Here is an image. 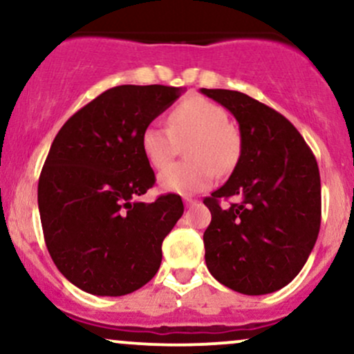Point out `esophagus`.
Segmentation results:
<instances>
[{"instance_id": "1", "label": "esophagus", "mask_w": 354, "mask_h": 354, "mask_svg": "<svg viewBox=\"0 0 354 354\" xmlns=\"http://www.w3.org/2000/svg\"><path fill=\"white\" fill-rule=\"evenodd\" d=\"M196 200H193V198H189V196H186L185 198V206L186 208H189V206H193V205H196Z\"/></svg>"}]
</instances>
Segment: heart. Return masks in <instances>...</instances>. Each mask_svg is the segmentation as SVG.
<instances>
[{"label": "heart", "instance_id": "b5f03b06", "mask_svg": "<svg viewBox=\"0 0 354 354\" xmlns=\"http://www.w3.org/2000/svg\"><path fill=\"white\" fill-rule=\"evenodd\" d=\"M169 128L148 124L141 133V149L153 168H164L179 149L187 142L189 162L163 169L158 185L163 191L193 194L208 189L219 173L233 168L239 158L241 140L236 128L228 123V113L205 98L183 101L169 113Z\"/></svg>", "mask_w": 354, "mask_h": 354}]
</instances>
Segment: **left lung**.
I'll return each instance as SVG.
<instances>
[{"mask_svg": "<svg viewBox=\"0 0 354 354\" xmlns=\"http://www.w3.org/2000/svg\"><path fill=\"white\" fill-rule=\"evenodd\" d=\"M200 91L236 118L241 153L230 180L205 198L211 223L203 234L209 273L230 290L268 295L301 271L321 223L315 154L290 121L239 91ZM239 196L225 210L219 197Z\"/></svg>", "mask_w": 354, "mask_h": 354, "instance_id": "1", "label": "left lung"}]
</instances>
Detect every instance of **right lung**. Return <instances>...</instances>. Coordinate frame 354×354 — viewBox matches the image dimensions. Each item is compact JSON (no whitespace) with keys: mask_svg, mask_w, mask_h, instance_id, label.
<instances>
[{"mask_svg":"<svg viewBox=\"0 0 354 354\" xmlns=\"http://www.w3.org/2000/svg\"><path fill=\"white\" fill-rule=\"evenodd\" d=\"M163 84H123L75 113L53 141L38 183L44 241L61 274L96 296L140 290L161 265L181 218L178 194L138 201L154 185L141 133L181 96Z\"/></svg>","mask_w":354,"mask_h":354,"instance_id":"1","label":"right lung"}]
</instances>
